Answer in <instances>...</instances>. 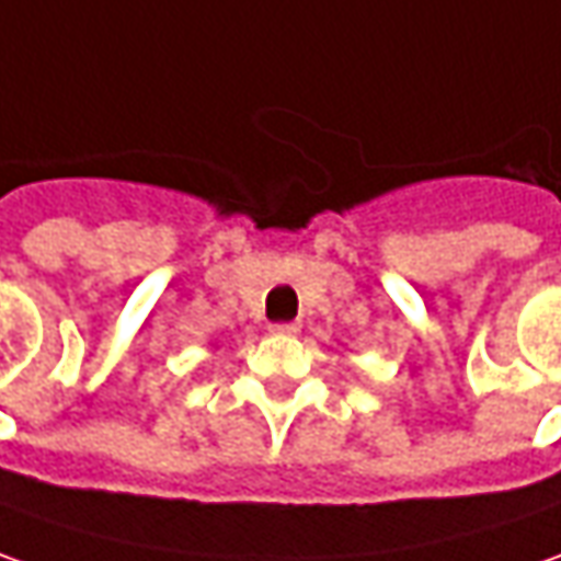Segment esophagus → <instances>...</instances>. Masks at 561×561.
Here are the masks:
<instances>
[{
  "label": "esophagus",
  "instance_id": "obj_1",
  "mask_svg": "<svg viewBox=\"0 0 561 561\" xmlns=\"http://www.w3.org/2000/svg\"><path fill=\"white\" fill-rule=\"evenodd\" d=\"M270 329H273L276 335H298L300 322H273Z\"/></svg>",
  "mask_w": 561,
  "mask_h": 561
}]
</instances>
